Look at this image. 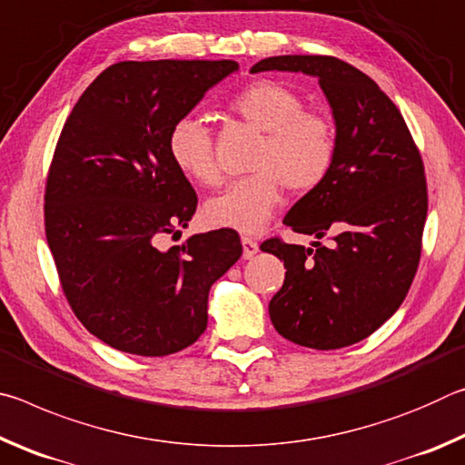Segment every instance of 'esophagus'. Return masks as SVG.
<instances>
[{"label":"esophagus","mask_w":465,"mask_h":465,"mask_svg":"<svg viewBox=\"0 0 465 465\" xmlns=\"http://www.w3.org/2000/svg\"><path fill=\"white\" fill-rule=\"evenodd\" d=\"M242 246H243V258H246V261H250V258L256 256V252H258L256 240L248 238V235H242Z\"/></svg>","instance_id":"1"}]
</instances>
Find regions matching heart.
I'll list each match as a JSON object with an SVG mask.
<instances>
[{"label":"heart","instance_id":"obj_1","mask_svg":"<svg viewBox=\"0 0 465 465\" xmlns=\"http://www.w3.org/2000/svg\"><path fill=\"white\" fill-rule=\"evenodd\" d=\"M230 110L264 137L252 160V174L233 180L204 204L213 225L258 232L282 199V184L310 193L324 183L336 160V131L328 116L305 108L303 98L285 84L258 80L230 100ZM174 166L194 183L213 186L222 180L213 135L201 116L184 114L168 131Z\"/></svg>","mask_w":465,"mask_h":465}]
</instances>
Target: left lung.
Listing matches in <instances>:
<instances>
[{"label": "left lung", "instance_id": "left-lung-1", "mask_svg": "<svg viewBox=\"0 0 465 465\" xmlns=\"http://www.w3.org/2000/svg\"><path fill=\"white\" fill-rule=\"evenodd\" d=\"M274 69L318 77L336 123V160L282 219L332 243L262 242L287 269L269 313L291 342L342 349L391 318L412 285L429 209L422 157L398 106L357 67L326 54H281L250 72Z\"/></svg>", "mask_w": 465, "mask_h": 465}]
</instances>
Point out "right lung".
Instances as JSON below:
<instances>
[{
  "instance_id": "obj_1",
  "label": "right lung",
  "mask_w": 465,
  "mask_h": 465,
  "mask_svg": "<svg viewBox=\"0 0 465 465\" xmlns=\"http://www.w3.org/2000/svg\"><path fill=\"white\" fill-rule=\"evenodd\" d=\"M238 67L114 63L63 124L45 188L46 242L77 320L116 351L166 357L199 341L211 285L242 256L227 227L160 248L199 201L168 153V131Z\"/></svg>"
}]
</instances>
